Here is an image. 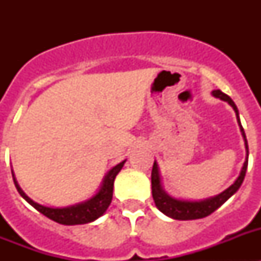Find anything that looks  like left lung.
<instances>
[{"label":"left lung","mask_w":261,"mask_h":261,"mask_svg":"<svg viewBox=\"0 0 261 261\" xmlns=\"http://www.w3.org/2000/svg\"><path fill=\"white\" fill-rule=\"evenodd\" d=\"M216 98H220L221 100H225V102L229 103L232 108H234L235 114H237V119H238L239 128H241L242 136L244 138V145H246V151H247V156H246V161L243 163V167H242V171L239 174L238 179L231 184V186L227 188V190L223 191L220 195L214 196V197H209V199L201 200V201H188V200H179L168 196L167 193L163 191L162 186H161V177H159V171H158V165L156 162H154L153 170H151V193H153V199L155 202V206L162 212L166 216L171 217L174 220L179 221H188V220H199V218H204V217L209 216V214L213 213L214 211L220 208L223 202H226L227 200L234 195L237 191L239 190V187L242 186L244 180V176H246V171H247L248 166V144L247 138H246V133H244L243 126L241 125V120H239V112L238 108L235 106V103L232 102V99L229 95L223 94L221 90H214L213 93Z\"/></svg>","instance_id":"8db88e82"}]
</instances>
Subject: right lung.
<instances>
[{"instance_id":"right-lung-1","label":"right lung","mask_w":261,"mask_h":261,"mask_svg":"<svg viewBox=\"0 0 261 261\" xmlns=\"http://www.w3.org/2000/svg\"><path fill=\"white\" fill-rule=\"evenodd\" d=\"M124 163H125V161L120 162L119 165L111 168L110 171L107 172V175L105 176V179H103L100 190L98 191V193L94 197H91V199L85 202L71 205V206H66V208H49V206L38 204V202L30 199L29 196L20 190L19 184L17 183L15 177H14V174L13 180L15 187H17V191L19 192V195L22 196L23 199L26 200L30 205H32L36 211L40 212L41 214H44L45 217H48L49 220L55 221L57 223H61V225H84V223L95 221L96 218H99V217L105 214V212L107 211L111 201H112L115 177L119 174L120 170L123 168Z\"/></svg>"}]
</instances>
